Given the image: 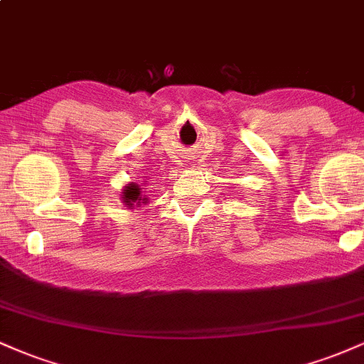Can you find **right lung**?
I'll return each instance as SVG.
<instances>
[{"instance_id": "obj_1", "label": "right lung", "mask_w": 364, "mask_h": 364, "mask_svg": "<svg viewBox=\"0 0 364 364\" xmlns=\"http://www.w3.org/2000/svg\"><path fill=\"white\" fill-rule=\"evenodd\" d=\"M140 190H141V188L139 185H133V183H132V185H128L127 188H124V195H123L124 200H123V202L127 203V205H133L135 202L139 203V205H140V203H145L144 202L145 198H141Z\"/></svg>"}]
</instances>
